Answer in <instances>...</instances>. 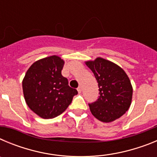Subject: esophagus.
<instances>
[{
	"label": "esophagus",
	"instance_id": "obj_1",
	"mask_svg": "<svg viewBox=\"0 0 157 157\" xmlns=\"http://www.w3.org/2000/svg\"><path fill=\"white\" fill-rule=\"evenodd\" d=\"M77 90H78V93H81L82 92V87L81 86L78 87Z\"/></svg>",
	"mask_w": 157,
	"mask_h": 157
}]
</instances>
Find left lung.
Instances as JSON below:
<instances>
[{
	"label": "left lung",
	"mask_w": 157,
	"mask_h": 157,
	"mask_svg": "<svg viewBox=\"0 0 157 157\" xmlns=\"http://www.w3.org/2000/svg\"><path fill=\"white\" fill-rule=\"evenodd\" d=\"M98 81L99 98L89 104L98 120L111 123L121 117L132 101L133 87L127 73L115 63L101 57L85 62Z\"/></svg>",
	"instance_id": "obj_1"
}]
</instances>
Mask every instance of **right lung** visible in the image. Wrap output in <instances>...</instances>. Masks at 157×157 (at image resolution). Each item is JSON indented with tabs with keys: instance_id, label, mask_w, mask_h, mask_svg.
Returning a JSON list of instances; mask_svg holds the SVG:
<instances>
[{
	"instance_id": "1",
	"label": "right lung",
	"mask_w": 157,
	"mask_h": 157,
	"mask_svg": "<svg viewBox=\"0 0 157 157\" xmlns=\"http://www.w3.org/2000/svg\"><path fill=\"white\" fill-rule=\"evenodd\" d=\"M64 60L53 55L38 59L29 67L23 79L27 105L42 119H52L62 114L78 94L61 75Z\"/></svg>"
}]
</instances>
